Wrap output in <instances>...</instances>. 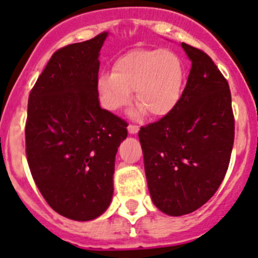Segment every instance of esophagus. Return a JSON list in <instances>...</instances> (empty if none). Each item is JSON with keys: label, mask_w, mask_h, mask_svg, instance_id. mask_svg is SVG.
I'll return each mask as SVG.
<instances>
[{"label": "esophagus", "mask_w": 258, "mask_h": 258, "mask_svg": "<svg viewBox=\"0 0 258 258\" xmlns=\"http://www.w3.org/2000/svg\"><path fill=\"white\" fill-rule=\"evenodd\" d=\"M127 130H128L130 134H138V131H139V127L135 124H128V127H127Z\"/></svg>", "instance_id": "obj_1"}]
</instances>
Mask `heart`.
Segmentation results:
<instances>
[{"mask_svg":"<svg viewBox=\"0 0 258 258\" xmlns=\"http://www.w3.org/2000/svg\"><path fill=\"white\" fill-rule=\"evenodd\" d=\"M186 68L181 56L170 49L136 48L115 60L112 72L101 73L97 96L103 109L118 111L128 105L133 90L135 114L155 118L168 115L178 105L185 88Z\"/></svg>","mask_w":258,"mask_h":258,"instance_id":"1","label":"heart"}]
</instances>
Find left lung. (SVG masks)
<instances>
[{
  "instance_id": "1",
  "label": "left lung",
  "mask_w": 258,
  "mask_h": 258,
  "mask_svg": "<svg viewBox=\"0 0 258 258\" xmlns=\"http://www.w3.org/2000/svg\"><path fill=\"white\" fill-rule=\"evenodd\" d=\"M181 47L191 61L182 97L170 114L139 131L149 194L170 216L192 213L215 194L235 138L228 82L207 53Z\"/></svg>"
}]
</instances>
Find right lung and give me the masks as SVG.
Wrapping results in <instances>:
<instances>
[{"mask_svg": "<svg viewBox=\"0 0 258 258\" xmlns=\"http://www.w3.org/2000/svg\"><path fill=\"white\" fill-rule=\"evenodd\" d=\"M56 51L29 97L26 155L49 206L68 219L102 215L114 192V166L127 123L99 106V51L107 38Z\"/></svg>", "mask_w": 258, "mask_h": 258, "instance_id": "obj_1", "label": "right lung"}]
</instances>
